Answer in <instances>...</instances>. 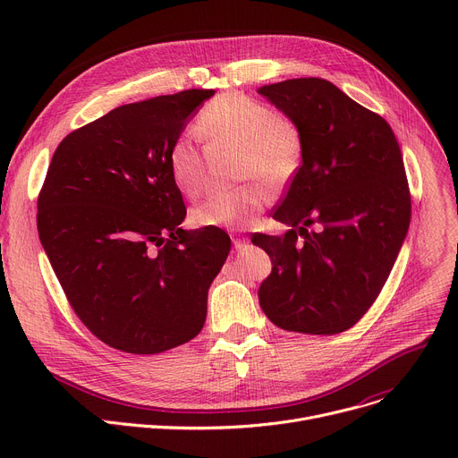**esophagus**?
Instances as JSON below:
<instances>
[{
	"mask_svg": "<svg viewBox=\"0 0 458 458\" xmlns=\"http://www.w3.org/2000/svg\"><path fill=\"white\" fill-rule=\"evenodd\" d=\"M248 242H250V239H248L244 233H235V235H233V246H235V250L244 248Z\"/></svg>",
	"mask_w": 458,
	"mask_h": 458,
	"instance_id": "obj_1",
	"label": "esophagus"
}]
</instances>
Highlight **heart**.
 Here are the masks:
<instances>
[{"instance_id": "heart-1", "label": "heart", "mask_w": 458, "mask_h": 458, "mask_svg": "<svg viewBox=\"0 0 458 458\" xmlns=\"http://www.w3.org/2000/svg\"><path fill=\"white\" fill-rule=\"evenodd\" d=\"M198 132L212 145L239 148V177L244 184L210 193L195 205L190 221L199 228H244L270 199L274 188L293 181L304 161L301 126L277 114L270 105L239 92H226L210 101L199 119ZM168 172L184 195H195L205 179L201 152L188 140H177L168 150Z\"/></svg>"}]
</instances>
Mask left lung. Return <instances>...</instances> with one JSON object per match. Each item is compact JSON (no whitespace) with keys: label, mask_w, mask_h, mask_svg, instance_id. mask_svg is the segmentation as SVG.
I'll list each match as a JSON object with an SVG mask.
<instances>
[{"label":"left lung","mask_w":458,"mask_h":458,"mask_svg":"<svg viewBox=\"0 0 458 458\" xmlns=\"http://www.w3.org/2000/svg\"><path fill=\"white\" fill-rule=\"evenodd\" d=\"M257 92L304 136L302 166L274 214L290 230L251 239L274 265L259 304L288 332H346L378 297L410 228L401 147L386 119L326 80H286Z\"/></svg>","instance_id":"1"}]
</instances>
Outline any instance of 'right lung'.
Wrapping results in <instances>:
<instances>
[{
  "instance_id": "add662e5",
  "label": "right lung",
  "mask_w": 458,
  "mask_h": 458,
  "mask_svg": "<svg viewBox=\"0 0 458 458\" xmlns=\"http://www.w3.org/2000/svg\"><path fill=\"white\" fill-rule=\"evenodd\" d=\"M216 90L117 106L55 148L38 232L72 310L105 344L154 355L203 330L208 288L230 253L221 228L186 232L168 150Z\"/></svg>"
}]
</instances>
